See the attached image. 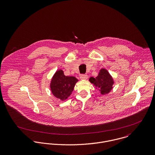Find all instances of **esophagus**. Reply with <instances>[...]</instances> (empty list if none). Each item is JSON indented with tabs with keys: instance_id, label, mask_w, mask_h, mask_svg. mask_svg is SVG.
<instances>
[{
	"instance_id": "obj_1",
	"label": "esophagus",
	"mask_w": 155,
	"mask_h": 155,
	"mask_svg": "<svg viewBox=\"0 0 155 155\" xmlns=\"http://www.w3.org/2000/svg\"><path fill=\"white\" fill-rule=\"evenodd\" d=\"M88 78V75L86 74H82L80 76V78L82 80H84V79H87Z\"/></svg>"
}]
</instances>
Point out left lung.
<instances>
[{
    "instance_id": "obj_1",
    "label": "left lung",
    "mask_w": 155,
    "mask_h": 155,
    "mask_svg": "<svg viewBox=\"0 0 155 155\" xmlns=\"http://www.w3.org/2000/svg\"><path fill=\"white\" fill-rule=\"evenodd\" d=\"M89 81L95 86L97 89H98L103 95L108 94L113 88V85L114 84L112 77L107 70L104 68L100 70L98 76L95 78H90Z\"/></svg>"
}]
</instances>
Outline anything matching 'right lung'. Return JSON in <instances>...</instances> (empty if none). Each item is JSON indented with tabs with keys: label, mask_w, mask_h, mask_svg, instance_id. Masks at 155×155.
<instances>
[{
	"label": "right lung",
	"mask_w": 155,
	"mask_h": 155,
	"mask_svg": "<svg viewBox=\"0 0 155 155\" xmlns=\"http://www.w3.org/2000/svg\"><path fill=\"white\" fill-rule=\"evenodd\" d=\"M78 80L73 76H66L62 70H57L54 74L50 85L53 95L64 101L71 95Z\"/></svg>",
	"instance_id": "right-lung-1"
}]
</instances>
